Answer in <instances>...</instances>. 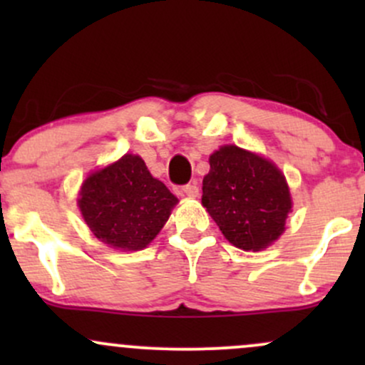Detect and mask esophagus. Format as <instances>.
I'll list each match as a JSON object with an SVG mask.
<instances>
[{
	"mask_svg": "<svg viewBox=\"0 0 365 365\" xmlns=\"http://www.w3.org/2000/svg\"><path fill=\"white\" fill-rule=\"evenodd\" d=\"M183 194L188 195V197H197L199 195V187L195 185V183H187V185H183Z\"/></svg>",
	"mask_w": 365,
	"mask_h": 365,
	"instance_id": "esophagus-1",
	"label": "esophagus"
}]
</instances>
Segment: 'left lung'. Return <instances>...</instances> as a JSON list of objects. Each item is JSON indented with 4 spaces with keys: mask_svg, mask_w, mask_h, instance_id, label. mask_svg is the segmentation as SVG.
Here are the masks:
<instances>
[{
    "mask_svg": "<svg viewBox=\"0 0 365 365\" xmlns=\"http://www.w3.org/2000/svg\"><path fill=\"white\" fill-rule=\"evenodd\" d=\"M202 206L226 240L242 250H262L284 232L292 211L287 180L273 163L237 145L209 158Z\"/></svg>",
    "mask_w": 365,
    "mask_h": 365,
    "instance_id": "1",
    "label": "left lung"
}]
</instances>
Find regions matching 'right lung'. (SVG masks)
Wrapping results in <instances>:
<instances>
[{
  "label": "right lung",
  "mask_w": 365,
  "mask_h": 365,
  "mask_svg": "<svg viewBox=\"0 0 365 365\" xmlns=\"http://www.w3.org/2000/svg\"><path fill=\"white\" fill-rule=\"evenodd\" d=\"M178 199L153 178L142 158L125 154L120 161L87 177L78 207L104 244L140 250L158 235Z\"/></svg>",
  "instance_id": "right-lung-1"
}]
</instances>
